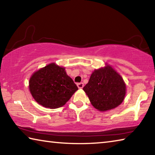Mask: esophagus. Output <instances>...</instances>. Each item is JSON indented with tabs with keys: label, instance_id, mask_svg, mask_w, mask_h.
<instances>
[{
	"label": "esophagus",
	"instance_id": "34e87169",
	"mask_svg": "<svg viewBox=\"0 0 155 155\" xmlns=\"http://www.w3.org/2000/svg\"><path fill=\"white\" fill-rule=\"evenodd\" d=\"M77 86H78V87L79 88V89H82L83 87V86H84V84H83V83H77Z\"/></svg>",
	"mask_w": 155,
	"mask_h": 155
}]
</instances>
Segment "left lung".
I'll return each instance as SVG.
<instances>
[{"mask_svg":"<svg viewBox=\"0 0 155 155\" xmlns=\"http://www.w3.org/2000/svg\"><path fill=\"white\" fill-rule=\"evenodd\" d=\"M94 107L100 111L114 109L124 101L126 85L121 76L113 68L95 70L83 87Z\"/></svg>","mask_w":155,"mask_h":155,"instance_id":"1","label":"left lung"}]
</instances>
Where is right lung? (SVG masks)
I'll return each mask as SVG.
<instances>
[{
    "label": "right lung",
    "instance_id": "add662e5",
    "mask_svg": "<svg viewBox=\"0 0 155 155\" xmlns=\"http://www.w3.org/2000/svg\"><path fill=\"white\" fill-rule=\"evenodd\" d=\"M29 90L37 103L56 109L64 106L78 87L64 68L52 63L34 72L29 80Z\"/></svg>",
    "mask_w": 155,
    "mask_h": 155
}]
</instances>
